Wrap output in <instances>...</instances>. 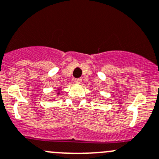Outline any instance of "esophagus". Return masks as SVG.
<instances>
[{"label": "esophagus", "mask_w": 159, "mask_h": 159, "mask_svg": "<svg viewBox=\"0 0 159 159\" xmlns=\"http://www.w3.org/2000/svg\"><path fill=\"white\" fill-rule=\"evenodd\" d=\"M81 82H82V79H81V78H77L75 80V83L77 84H81Z\"/></svg>", "instance_id": "34e87169"}]
</instances>
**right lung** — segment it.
<instances>
[{
    "label": "right lung",
    "instance_id": "1",
    "mask_svg": "<svg viewBox=\"0 0 159 159\" xmlns=\"http://www.w3.org/2000/svg\"><path fill=\"white\" fill-rule=\"evenodd\" d=\"M61 89H62L61 88H58L57 89V95L61 94V93H63V92H61ZM55 100V99H54V100ZM51 101H52V100H51Z\"/></svg>",
    "mask_w": 159,
    "mask_h": 159
}]
</instances>
